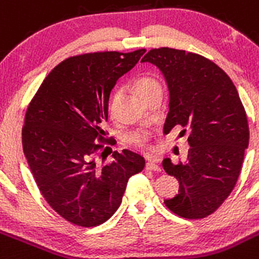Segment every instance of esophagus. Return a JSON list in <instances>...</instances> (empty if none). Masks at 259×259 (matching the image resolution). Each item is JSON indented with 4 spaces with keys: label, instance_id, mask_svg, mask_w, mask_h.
Instances as JSON below:
<instances>
[{
    "label": "esophagus",
    "instance_id": "obj_1",
    "mask_svg": "<svg viewBox=\"0 0 259 259\" xmlns=\"http://www.w3.org/2000/svg\"><path fill=\"white\" fill-rule=\"evenodd\" d=\"M145 168L148 170H160V165H159L158 160H154V159H149L146 162Z\"/></svg>",
    "mask_w": 259,
    "mask_h": 259
}]
</instances>
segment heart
Returning a JSON list of instances; mask_svg holds the SVG:
<instances>
[{
    "label": "heart",
    "mask_w": 259,
    "mask_h": 259,
    "mask_svg": "<svg viewBox=\"0 0 259 259\" xmlns=\"http://www.w3.org/2000/svg\"><path fill=\"white\" fill-rule=\"evenodd\" d=\"M135 89H136L137 94L144 100H146L151 92L155 91L156 89H160V83L153 77H140L135 80ZM128 141L134 144V145L139 146V148H146L149 141H150V132L146 131V130H140V131L130 135Z\"/></svg>",
    "instance_id": "b5f03b06"
}]
</instances>
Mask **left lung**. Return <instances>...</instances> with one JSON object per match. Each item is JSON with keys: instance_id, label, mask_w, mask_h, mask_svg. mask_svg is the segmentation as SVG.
Masks as SVG:
<instances>
[{"instance_id": "8db88e82", "label": "left lung", "mask_w": 259, "mask_h": 259, "mask_svg": "<svg viewBox=\"0 0 259 259\" xmlns=\"http://www.w3.org/2000/svg\"><path fill=\"white\" fill-rule=\"evenodd\" d=\"M158 66L169 90L164 132L180 125L190 130L186 162L163 168L180 182L179 194L165 207L180 217L212 214L231 194L249 144L245 109L229 75L213 61L185 50L160 47L142 58Z\"/></svg>"}]
</instances>
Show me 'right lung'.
Masks as SVG:
<instances>
[{
  "mask_svg": "<svg viewBox=\"0 0 259 259\" xmlns=\"http://www.w3.org/2000/svg\"><path fill=\"white\" fill-rule=\"evenodd\" d=\"M144 54L145 49L65 59L28 106L21 132L28 165L45 200L70 224L94 227L108 221L130 177L145 167V159L130 150L114 151L113 162L99 165L104 145L95 142L109 141L103 125L110 91Z\"/></svg>",
  "mask_w": 259,
  "mask_h": 259,
  "instance_id": "1",
  "label": "right lung"
}]
</instances>
